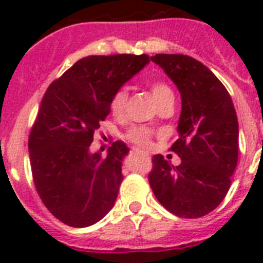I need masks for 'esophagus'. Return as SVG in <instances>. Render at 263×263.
I'll list each match as a JSON object with an SVG mask.
<instances>
[{
  "label": "esophagus",
  "mask_w": 263,
  "mask_h": 263,
  "mask_svg": "<svg viewBox=\"0 0 263 263\" xmlns=\"http://www.w3.org/2000/svg\"><path fill=\"white\" fill-rule=\"evenodd\" d=\"M134 152H136V150H134Z\"/></svg>",
  "instance_id": "esophagus-1"
}]
</instances>
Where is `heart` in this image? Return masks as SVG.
<instances>
[{
    "instance_id": "1",
    "label": "heart",
    "mask_w": 263,
    "mask_h": 263,
    "mask_svg": "<svg viewBox=\"0 0 263 263\" xmlns=\"http://www.w3.org/2000/svg\"><path fill=\"white\" fill-rule=\"evenodd\" d=\"M150 91H152L153 98L157 102V105L165 102V101H173L175 94L172 88L169 87L168 83H165L162 80H154L150 83ZM128 102V92L124 88H120L111 95L110 98V111L117 117L125 113V107ZM154 132L148 128L143 127H134L127 132V139L132 142L136 146L143 148H148L153 143Z\"/></svg>"
}]
</instances>
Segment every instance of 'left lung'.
<instances>
[{
    "label": "left lung",
    "mask_w": 263,
    "mask_h": 263,
    "mask_svg": "<svg viewBox=\"0 0 263 263\" xmlns=\"http://www.w3.org/2000/svg\"><path fill=\"white\" fill-rule=\"evenodd\" d=\"M181 94L179 138L171 152L181 158L173 166L153 157L148 183L166 210L199 218L224 200L239 156V124L231 95L206 65L184 54H156Z\"/></svg>",
    "instance_id": "obj_1"
}]
</instances>
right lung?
<instances>
[{"label":"right lung","instance_id":"right-lung-1","mask_svg":"<svg viewBox=\"0 0 263 263\" xmlns=\"http://www.w3.org/2000/svg\"><path fill=\"white\" fill-rule=\"evenodd\" d=\"M148 61L147 54L88 55L43 95L28 136L31 172L43 204L64 224L90 227L113 208L129 148L117 140L102 157L90 146L111 95Z\"/></svg>","mask_w":263,"mask_h":263}]
</instances>
